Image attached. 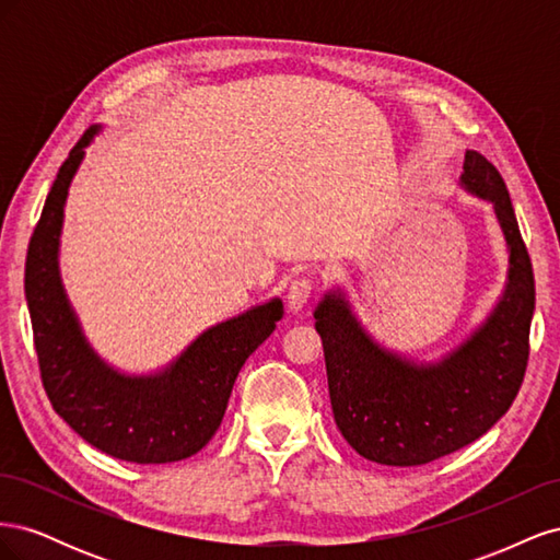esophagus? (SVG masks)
Instances as JSON below:
<instances>
[{"label":"esophagus","instance_id":"esophagus-1","mask_svg":"<svg viewBox=\"0 0 560 560\" xmlns=\"http://www.w3.org/2000/svg\"><path fill=\"white\" fill-rule=\"evenodd\" d=\"M311 294H313V280L296 278L292 280L290 290H287V303H290L292 311H301L308 303Z\"/></svg>","mask_w":560,"mask_h":560}]
</instances>
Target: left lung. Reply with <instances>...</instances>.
I'll return each instance as SVG.
<instances>
[{
	"label": "left lung",
	"mask_w": 560,
	"mask_h": 560,
	"mask_svg": "<svg viewBox=\"0 0 560 560\" xmlns=\"http://www.w3.org/2000/svg\"><path fill=\"white\" fill-rule=\"evenodd\" d=\"M460 184L493 202L510 247L504 294L460 348L442 362L413 364L381 348L341 292L315 308L336 428L371 463L425 465L477 442L510 411L528 366L535 276L510 191L479 151L465 154Z\"/></svg>",
	"instance_id": "1"
}]
</instances>
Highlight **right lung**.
<instances>
[{"instance_id": "add662e5", "label": "right lung", "mask_w": 560, "mask_h": 560, "mask_svg": "<svg viewBox=\"0 0 560 560\" xmlns=\"http://www.w3.org/2000/svg\"><path fill=\"white\" fill-rule=\"evenodd\" d=\"M93 126L60 165L25 261V299L46 395L56 413L103 453L138 465L177 463L206 446L222 425L245 360L273 334L282 301L202 331L179 358L151 376H126L97 358L65 296L58 247L67 189Z\"/></svg>"}]
</instances>
